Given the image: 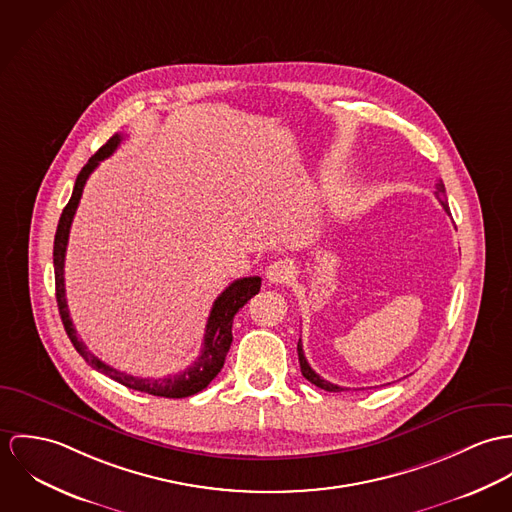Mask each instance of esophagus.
I'll use <instances>...</instances> for the list:
<instances>
[{
	"mask_svg": "<svg viewBox=\"0 0 512 512\" xmlns=\"http://www.w3.org/2000/svg\"><path fill=\"white\" fill-rule=\"evenodd\" d=\"M265 277H267V281H269V283H288V281L292 279V267H290V263H288V261H283V259L273 261V263L267 267Z\"/></svg>",
	"mask_w": 512,
	"mask_h": 512,
	"instance_id": "1",
	"label": "esophagus"
}]
</instances>
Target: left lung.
Segmentation results:
<instances>
[{
  "label": "left lung",
  "mask_w": 512,
  "mask_h": 512,
  "mask_svg": "<svg viewBox=\"0 0 512 512\" xmlns=\"http://www.w3.org/2000/svg\"><path fill=\"white\" fill-rule=\"evenodd\" d=\"M436 198L440 200V204L444 206V210L450 214V208H448V200H446V188H444V182L440 180L438 184H436ZM298 361H300V371H302V375H304V379H308L312 385H316V387H320V389H324V391H328V393H340V391H345L343 387H338V385H334V383H330V381H326V379H322L310 365H308V361H306V357H304V351H302V341L298 340Z\"/></svg>",
  "instance_id": "1"
}]
</instances>
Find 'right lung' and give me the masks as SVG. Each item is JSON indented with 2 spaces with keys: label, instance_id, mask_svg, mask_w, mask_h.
Wrapping results in <instances>:
<instances>
[{
  "label": "right lung",
  "instance_id": "right-lung-1",
  "mask_svg": "<svg viewBox=\"0 0 512 512\" xmlns=\"http://www.w3.org/2000/svg\"><path fill=\"white\" fill-rule=\"evenodd\" d=\"M123 141V135L110 137V141L100 147V151L90 157V161L84 165V169L76 176L74 182V190L72 196L68 200V204L64 206L60 220H58L57 235H55V249H53V263H55V286H57V304L58 312H60V320L64 324V330L68 334V338L72 341L74 349L84 357V361L88 365H92L96 371L108 375L110 379H114L117 383H121L127 389L133 391H141L153 397L165 398H184L192 397L196 393H200L202 389H206L212 379L222 371L226 355H228L229 345H231V326H233V318L239 312V308H243L247 304L249 298H253L259 288H261V277H245V279H237L229 284L228 288L216 298L208 324H206V334H204V343H202V353L200 357L186 367L184 371L176 373V375H167V377H133L127 375L123 371H117L114 367L106 365L102 359H98L94 353L88 351V347L84 345V341L78 338L74 324L70 320L68 314V306H66V292H64V253H66V245H68V233L70 226L84 190V184L88 180V176L94 172V169L100 165V161L108 159L115 149L119 147V143Z\"/></svg>",
  "mask_w": 512,
  "mask_h": 512
}]
</instances>
